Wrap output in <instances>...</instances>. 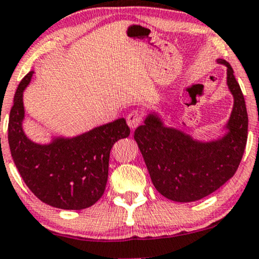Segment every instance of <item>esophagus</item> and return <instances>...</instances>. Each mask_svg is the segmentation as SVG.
Wrapping results in <instances>:
<instances>
[{"label":"esophagus","mask_w":259,"mask_h":259,"mask_svg":"<svg viewBox=\"0 0 259 259\" xmlns=\"http://www.w3.org/2000/svg\"><path fill=\"white\" fill-rule=\"evenodd\" d=\"M142 122V114L139 111H133L132 113L127 114L126 117V123L130 126V129H135Z\"/></svg>","instance_id":"esophagus-1"}]
</instances>
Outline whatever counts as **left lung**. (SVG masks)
I'll list each match as a JSON object with an SVG mask.
<instances>
[{
  "label": "left lung",
  "instance_id": "8db88e82",
  "mask_svg": "<svg viewBox=\"0 0 259 259\" xmlns=\"http://www.w3.org/2000/svg\"><path fill=\"white\" fill-rule=\"evenodd\" d=\"M217 62L227 68V86L234 100L224 135L196 140L165 125L154 111L134 134L154 186L171 201L194 202L212 194L234 176L243 158L248 125L243 92L231 64L221 58Z\"/></svg>",
  "mask_w": 259,
  "mask_h": 259
}]
</instances>
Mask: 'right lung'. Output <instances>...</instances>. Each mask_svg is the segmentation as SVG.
<instances>
[{"label": "right lung", "instance_id": "obj_1", "mask_svg": "<svg viewBox=\"0 0 259 259\" xmlns=\"http://www.w3.org/2000/svg\"><path fill=\"white\" fill-rule=\"evenodd\" d=\"M33 74L31 70L21 80L9 114L8 142L16 168L28 189L51 207L65 210L91 207L105 191L111 148L129 136V126L125 119L118 118L74 137L34 142L22 127L24 91Z\"/></svg>", "mask_w": 259, "mask_h": 259}]
</instances>
